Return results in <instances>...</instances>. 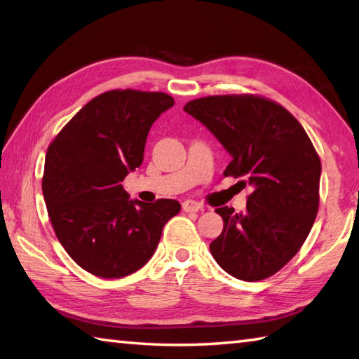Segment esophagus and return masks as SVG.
Segmentation results:
<instances>
[{
	"instance_id": "34e87169",
	"label": "esophagus",
	"mask_w": 359,
	"mask_h": 359,
	"mask_svg": "<svg viewBox=\"0 0 359 359\" xmlns=\"http://www.w3.org/2000/svg\"><path fill=\"white\" fill-rule=\"evenodd\" d=\"M182 210H184L185 212H197L202 210V205L194 202V201H185L184 203H182Z\"/></svg>"
}]
</instances>
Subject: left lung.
I'll return each instance as SVG.
<instances>
[{
    "label": "left lung",
    "mask_w": 359,
    "mask_h": 359,
    "mask_svg": "<svg viewBox=\"0 0 359 359\" xmlns=\"http://www.w3.org/2000/svg\"><path fill=\"white\" fill-rule=\"evenodd\" d=\"M188 112L231 154L224 175L253 187L247 211L222 207L224 231L210 243L216 262L242 280H262L290 262L315 224L321 160L284 106L255 94L208 95Z\"/></svg>",
    "instance_id": "8db88e82"
}]
</instances>
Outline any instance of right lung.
Segmentation results:
<instances>
[{
  "label": "right lung",
  "mask_w": 359,
  "mask_h": 359,
  "mask_svg": "<svg viewBox=\"0 0 359 359\" xmlns=\"http://www.w3.org/2000/svg\"><path fill=\"white\" fill-rule=\"evenodd\" d=\"M174 104L165 93L112 89L67 121L46 152L43 196L57 239L83 270L123 278L154 255L180 203L129 201L121 182L143 162L151 125Z\"/></svg>",
  "instance_id": "add662e5"
}]
</instances>
